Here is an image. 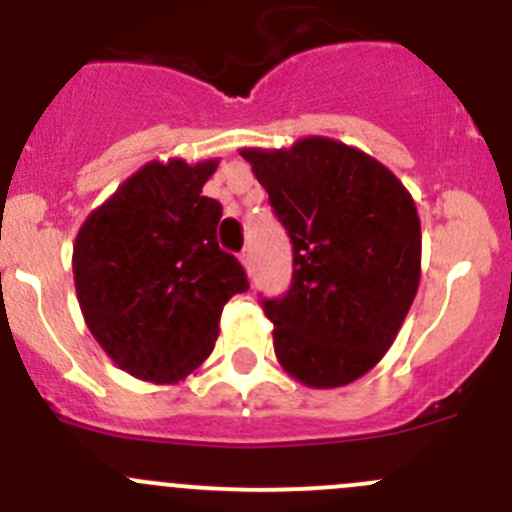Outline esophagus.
Here are the masks:
<instances>
[{
	"label": "esophagus",
	"instance_id": "34e87169",
	"mask_svg": "<svg viewBox=\"0 0 512 512\" xmlns=\"http://www.w3.org/2000/svg\"><path fill=\"white\" fill-rule=\"evenodd\" d=\"M240 262H242V265H245L247 272H252V250H250V247H245V250H242Z\"/></svg>",
	"mask_w": 512,
	"mask_h": 512
}]
</instances>
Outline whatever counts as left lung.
I'll return each instance as SVG.
<instances>
[{"mask_svg":"<svg viewBox=\"0 0 512 512\" xmlns=\"http://www.w3.org/2000/svg\"><path fill=\"white\" fill-rule=\"evenodd\" d=\"M293 242V283L262 300L280 366L310 389L361 379L394 343L422 275L412 194L374 156L308 136L242 148Z\"/></svg>","mask_w":512,"mask_h":512,"instance_id":"left-lung-1","label":"left lung"}]
</instances>
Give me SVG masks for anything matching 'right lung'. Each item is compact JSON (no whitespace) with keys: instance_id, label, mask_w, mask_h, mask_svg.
Here are the masks:
<instances>
[{"instance_id":"add662e5","label":"right lung","mask_w":512,"mask_h":512,"mask_svg":"<svg viewBox=\"0 0 512 512\" xmlns=\"http://www.w3.org/2000/svg\"><path fill=\"white\" fill-rule=\"evenodd\" d=\"M219 159L151 161L88 214L73 245L75 293L113 364L176 384L207 361L219 315L250 288L219 250L222 204L202 197Z\"/></svg>"}]
</instances>
